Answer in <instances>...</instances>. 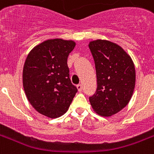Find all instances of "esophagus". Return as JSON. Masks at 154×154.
I'll return each instance as SVG.
<instances>
[{"instance_id":"obj_1","label":"esophagus","mask_w":154,"mask_h":154,"mask_svg":"<svg viewBox=\"0 0 154 154\" xmlns=\"http://www.w3.org/2000/svg\"><path fill=\"white\" fill-rule=\"evenodd\" d=\"M77 88L78 91H82V86L81 84H78V85H77Z\"/></svg>"}]
</instances>
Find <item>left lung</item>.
<instances>
[{
    "label": "left lung",
    "mask_w": 154,
    "mask_h": 154,
    "mask_svg": "<svg viewBox=\"0 0 154 154\" xmlns=\"http://www.w3.org/2000/svg\"><path fill=\"white\" fill-rule=\"evenodd\" d=\"M97 88L89 100L98 115L110 116L128 105L135 87V68L131 57L118 44L108 40L91 41Z\"/></svg>",
    "instance_id": "left-lung-1"
}]
</instances>
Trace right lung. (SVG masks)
<instances>
[{"instance_id":"obj_1","label":"right lung","mask_w":154,"mask_h":154,"mask_svg":"<svg viewBox=\"0 0 154 154\" xmlns=\"http://www.w3.org/2000/svg\"><path fill=\"white\" fill-rule=\"evenodd\" d=\"M75 45L72 40L48 39L35 46L25 62L26 97L38 113L51 119L66 113L77 92L67 67V57Z\"/></svg>"}]
</instances>
